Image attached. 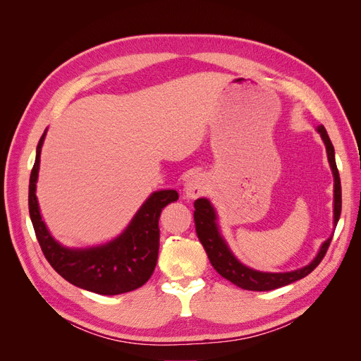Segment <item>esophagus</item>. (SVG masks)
Masks as SVG:
<instances>
[{"label": "esophagus", "instance_id": "34e87169", "mask_svg": "<svg viewBox=\"0 0 361 361\" xmlns=\"http://www.w3.org/2000/svg\"><path fill=\"white\" fill-rule=\"evenodd\" d=\"M209 180L204 173H192L188 178L186 184H184V193H186L188 198H198L202 193L207 190Z\"/></svg>", "mask_w": 361, "mask_h": 361}]
</instances>
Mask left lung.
Returning a JSON list of instances; mask_svg holds the SVG:
<instances>
[{"instance_id":"obj_1","label":"left lung","mask_w":361,"mask_h":361,"mask_svg":"<svg viewBox=\"0 0 361 361\" xmlns=\"http://www.w3.org/2000/svg\"><path fill=\"white\" fill-rule=\"evenodd\" d=\"M316 131L320 134L323 143L326 147L328 161L332 171V177H334V228L338 223L340 212H341V184H340V175L336 164V152L334 146H332L329 135L326 133L325 126H317ZM193 221H195V228L200 243L204 247V250L209 256L210 264L214 269L226 277L227 281L235 283L236 286L243 290L250 291H270L281 288L288 283L302 279V277L308 276L316 267L322 262L323 256L326 255L328 247L331 244L332 236H329L325 243L319 248V253L316 257L308 264L302 267V269L293 270V271H283V273H270V271H259L255 270L252 267L244 265L241 261L230 250L228 244L226 243L224 236L219 232L218 226V215L215 207L207 198H198L193 202Z\"/></svg>"}]
</instances>
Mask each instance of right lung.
I'll return each instance as SVG.
<instances>
[{
	"instance_id": "right-lung-1",
	"label": "right lung",
	"mask_w": 361,
	"mask_h": 361,
	"mask_svg": "<svg viewBox=\"0 0 361 361\" xmlns=\"http://www.w3.org/2000/svg\"><path fill=\"white\" fill-rule=\"evenodd\" d=\"M45 134L47 129L36 147L29 184L30 219L45 259L63 279L91 293L116 295L140 288L149 281L159 257L160 214L169 202L178 200L177 190L164 189L151 193L123 232L105 244L85 248L62 245L45 226L36 198Z\"/></svg>"
}]
</instances>
